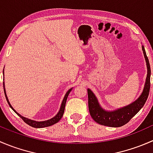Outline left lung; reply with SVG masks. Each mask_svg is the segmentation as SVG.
Listing matches in <instances>:
<instances>
[{"label": "left lung", "instance_id": "obj_1", "mask_svg": "<svg viewBox=\"0 0 153 153\" xmlns=\"http://www.w3.org/2000/svg\"><path fill=\"white\" fill-rule=\"evenodd\" d=\"M142 50L146 61L147 75L144 87L140 96L127 106L118 108L114 110L108 111L101 107L98 102V98L90 89H87L88 92V106H89V113L92 119L98 124L110 127H119L124 126L129 122L132 117L135 116L143 107L148 98L150 88V66L149 60L146 56V51L142 45Z\"/></svg>", "mask_w": 153, "mask_h": 153}]
</instances>
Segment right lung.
Wrapping results in <instances>:
<instances>
[{
    "label": "right lung",
    "mask_w": 153,
    "mask_h": 153,
    "mask_svg": "<svg viewBox=\"0 0 153 153\" xmlns=\"http://www.w3.org/2000/svg\"><path fill=\"white\" fill-rule=\"evenodd\" d=\"M3 73H4V71H3ZM4 93H5V96H6V98H7V102H8L9 105H10V107L12 109V110H13L14 112H15V113H16L17 115L20 117V118H22L23 121H24V122L27 123V124L29 125V126H32V127H35V128H43V127H47V126H52V125L58 123V121L61 120V118H62L63 115H64V109H65L66 102H67L68 95H69V94L70 93V92L72 91V88L69 89V90L67 92V93L65 94V95H64V99H63L62 103H61V107H60V109H59V111H58V113H57L56 115L53 117V118H50V119H49V120H47V121H34V120H31V119H29V118H25V117L22 116L21 114H19L18 112H17L16 110H15V109H14V108L12 106V105L10 104L8 98H7V92H6V89H5V84H4Z\"/></svg>",
    "instance_id": "obj_1"
}]
</instances>
